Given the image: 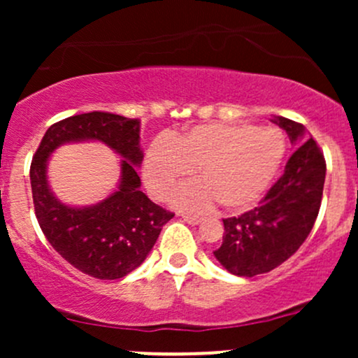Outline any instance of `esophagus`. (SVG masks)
<instances>
[{
  "label": "esophagus",
  "instance_id": "1",
  "mask_svg": "<svg viewBox=\"0 0 358 358\" xmlns=\"http://www.w3.org/2000/svg\"><path fill=\"white\" fill-rule=\"evenodd\" d=\"M183 220L185 222H188V224H192V225H196L199 224V222H202V217H199V215H183Z\"/></svg>",
  "mask_w": 358,
  "mask_h": 358
}]
</instances>
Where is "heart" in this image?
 Returning <instances> with one entry per match:
<instances>
[{"label":"heart","instance_id":"1","mask_svg":"<svg viewBox=\"0 0 358 358\" xmlns=\"http://www.w3.org/2000/svg\"><path fill=\"white\" fill-rule=\"evenodd\" d=\"M285 158V138L276 127L200 124L170 139L158 138L146 150L143 176L148 192L163 200L195 170L199 182L178 188L170 202L183 210L213 203L225 212H244L259 202Z\"/></svg>","mask_w":358,"mask_h":358}]
</instances>
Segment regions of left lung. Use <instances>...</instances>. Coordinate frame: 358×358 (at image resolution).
<instances>
[{"instance_id":"8db88e82","label":"left lung","mask_w":358,"mask_h":358,"mask_svg":"<svg viewBox=\"0 0 358 358\" xmlns=\"http://www.w3.org/2000/svg\"><path fill=\"white\" fill-rule=\"evenodd\" d=\"M299 148L287 159L285 173L252 210L224 219V241L213 256L229 273L252 278L281 266L310 236L322 205L327 163L305 126L274 116Z\"/></svg>"}]
</instances>
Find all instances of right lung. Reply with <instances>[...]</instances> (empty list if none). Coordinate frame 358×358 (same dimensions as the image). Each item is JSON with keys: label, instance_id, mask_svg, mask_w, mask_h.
<instances>
[{"label": "right lung", "instance_id": "1", "mask_svg": "<svg viewBox=\"0 0 358 358\" xmlns=\"http://www.w3.org/2000/svg\"><path fill=\"white\" fill-rule=\"evenodd\" d=\"M96 138L122 160L120 188L97 206L76 209L59 203L48 188L46 159L64 142ZM143 162L139 121L110 113H85L47 129L30 166L35 215L52 248L73 268L97 279L124 278L145 261L163 225L175 213L139 190L136 166Z\"/></svg>", "mask_w": 358, "mask_h": 358}]
</instances>
